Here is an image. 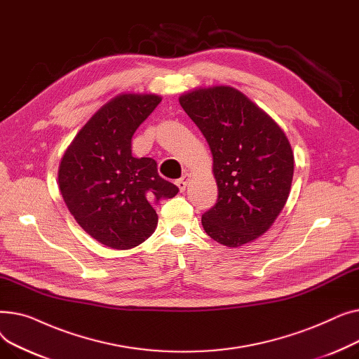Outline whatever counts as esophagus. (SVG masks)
<instances>
[{"label":"esophagus","instance_id":"1","mask_svg":"<svg viewBox=\"0 0 359 359\" xmlns=\"http://www.w3.org/2000/svg\"><path fill=\"white\" fill-rule=\"evenodd\" d=\"M187 182H189V175H183L180 179L176 180V184H177V187L180 189V192H183L186 189Z\"/></svg>","mask_w":359,"mask_h":359}]
</instances>
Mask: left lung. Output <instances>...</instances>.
<instances>
[{
	"label": "left lung",
	"instance_id": "8db88e82",
	"mask_svg": "<svg viewBox=\"0 0 359 359\" xmlns=\"http://www.w3.org/2000/svg\"><path fill=\"white\" fill-rule=\"evenodd\" d=\"M179 102L214 157L218 199L202 215L203 230L224 246H243L269 230L288 199L294 175L288 138L233 87L198 88Z\"/></svg>",
	"mask_w": 359,
	"mask_h": 359
}]
</instances>
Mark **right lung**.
<instances>
[{"mask_svg": "<svg viewBox=\"0 0 359 359\" xmlns=\"http://www.w3.org/2000/svg\"><path fill=\"white\" fill-rule=\"evenodd\" d=\"M160 102L156 94H119L94 113L61 160L58 182L69 212L107 248L145 241L157 227L154 206L179 192L158 175L156 160L132 157V137Z\"/></svg>", "mask_w": 359, "mask_h": 359, "instance_id": "1", "label": "right lung"}]
</instances>
